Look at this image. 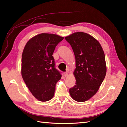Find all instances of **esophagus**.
I'll use <instances>...</instances> for the list:
<instances>
[{
    "label": "esophagus",
    "mask_w": 127,
    "mask_h": 127,
    "mask_svg": "<svg viewBox=\"0 0 127 127\" xmlns=\"http://www.w3.org/2000/svg\"><path fill=\"white\" fill-rule=\"evenodd\" d=\"M68 74V72H64V77H67V75Z\"/></svg>",
    "instance_id": "34e87169"
}]
</instances>
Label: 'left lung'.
I'll list each match as a JSON object with an SVG mask.
<instances>
[{"label":"left lung","mask_w":127,"mask_h":127,"mask_svg":"<svg viewBox=\"0 0 127 127\" xmlns=\"http://www.w3.org/2000/svg\"><path fill=\"white\" fill-rule=\"evenodd\" d=\"M75 58L73 74L76 83L69 89V94L75 101L84 102L96 94L106 73L105 58L99 42L93 36L77 32L67 36Z\"/></svg>","instance_id":"1"}]
</instances>
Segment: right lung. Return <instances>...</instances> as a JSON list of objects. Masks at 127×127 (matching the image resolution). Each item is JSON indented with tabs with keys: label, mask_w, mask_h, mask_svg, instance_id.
<instances>
[{
	"label": "right lung",
	"mask_w": 127,
	"mask_h": 127,
	"mask_svg": "<svg viewBox=\"0 0 127 127\" xmlns=\"http://www.w3.org/2000/svg\"><path fill=\"white\" fill-rule=\"evenodd\" d=\"M63 39L58 35L40 33L28 41L22 53V78L32 95L41 102L52 99L56 84L61 78L53 54Z\"/></svg>",
	"instance_id": "1"
}]
</instances>
